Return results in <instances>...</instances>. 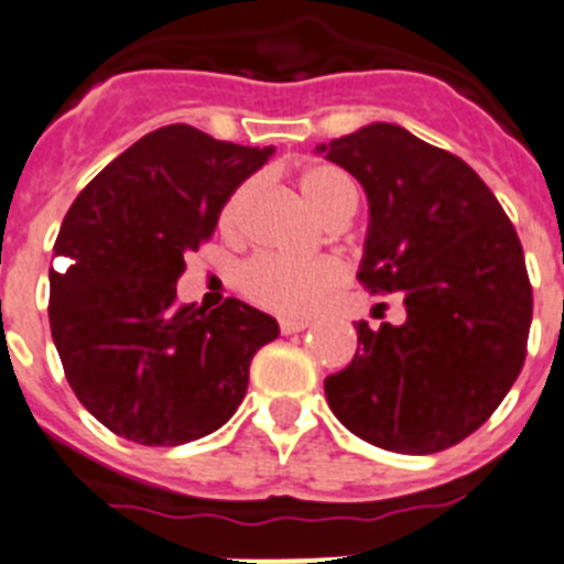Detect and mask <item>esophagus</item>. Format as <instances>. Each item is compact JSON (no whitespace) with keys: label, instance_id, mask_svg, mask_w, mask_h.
<instances>
[{"label":"esophagus","instance_id":"34e87169","mask_svg":"<svg viewBox=\"0 0 564 564\" xmlns=\"http://www.w3.org/2000/svg\"><path fill=\"white\" fill-rule=\"evenodd\" d=\"M278 325H281L283 336H292V333H303L305 327H308V322H305V319H292V316H283V319L278 322Z\"/></svg>","mask_w":564,"mask_h":564}]
</instances>
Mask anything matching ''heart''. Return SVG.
<instances>
[{"mask_svg":"<svg viewBox=\"0 0 564 564\" xmlns=\"http://www.w3.org/2000/svg\"><path fill=\"white\" fill-rule=\"evenodd\" d=\"M300 189L308 204L327 223L349 217L355 209L352 178L333 165H314L300 176ZM253 195V182H242L223 206V226H239L242 212ZM344 281V267L336 259H289L278 253H259L239 267V289L250 303L289 316H305L319 308Z\"/></svg>","mask_w":564,"mask_h":564,"instance_id":"obj_1","label":"heart"}]
</instances>
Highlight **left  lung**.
Here are the masks:
<instances>
[{
	"instance_id": "8db88e82",
	"label": "left lung",
	"mask_w": 564,
	"mask_h": 564,
	"mask_svg": "<svg viewBox=\"0 0 564 564\" xmlns=\"http://www.w3.org/2000/svg\"><path fill=\"white\" fill-rule=\"evenodd\" d=\"M369 198L358 281L404 292V325L358 322V352L325 380L336 419L366 444L433 455L479 430L518 380L532 325L521 239L488 184L402 126L319 145Z\"/></svg>"
}]
</instances>
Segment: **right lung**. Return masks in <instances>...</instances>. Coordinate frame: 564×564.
Instances as JSON below:
<instances>
[{
	"mask_svg": "<svg viewBox=\"0 0 564 564\" xmlns=\"http://www.w3.org/2000/svg\"><path fill=\"white\" fill-rule=\"evenodd\" d=\"M272 149L187 123L140 137L70 204L48 270V325L76 399L115 435L178 446L215 433L248 391L278 322L237 297L182 305L184 256L209 242L228 195Z\"/></svg>",
	"mask_w": 564,
	"mask_h": 564,
	"instance_id": "add662e5",
	"label": "right lung"
}]
</instances>
